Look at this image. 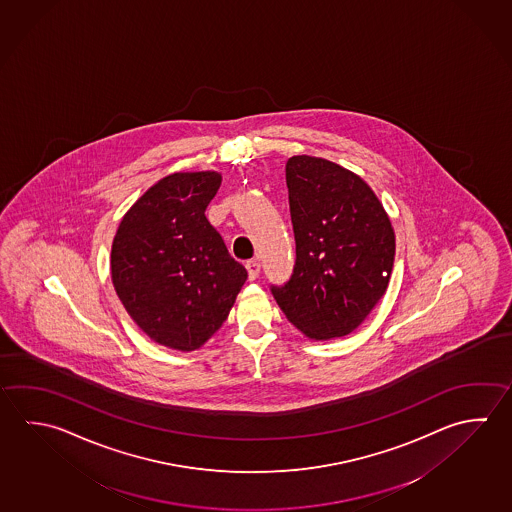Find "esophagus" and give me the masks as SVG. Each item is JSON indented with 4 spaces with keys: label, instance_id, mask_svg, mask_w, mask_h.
Segmentation results:
<instances>
[{
    "label": "esophagus",
    "instance_id": "34e87169",
    "mask_svg": "<svg viewBox=\"0 0 512 512\" xmlns=\"http://www.w3.org/2000/svg\"><path fill=\"white\" fill-rule=\"evenodd\" d=\"M247 272H249V279H256L260 276L261 265L258 260H249L245 263Z\"/></svg>",
    "mask_w": 512,
    "mask_h": 512
}]
</instances>
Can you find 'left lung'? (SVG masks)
<instances>
[{
  "instance_id": "obj_1",
  "label": "left lung",
  "mask_w": 512,
  "mask_h": 512,
  "mask_svg": "<svg viewBox=\"0 0 512 512\" xmlns=\"http://www.w3.org/2000/svg\"><path fill=\"white\" fill-rule=\"evenodd\" d=\"M285 171L296 265L272 294L308 339L352 334L390 283V216L363 178L326 158L296 155Z\"/></svg>"
}]
</instances>
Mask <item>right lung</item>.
Masks as SVG:
<instances>
[{
    "label": "right lung",
    "mask_w": 512,
    "mask_h": 512,
    "mask_svg": "<svg viewBox=\"0 0 512 512\" xmlns=\"http://www.w3.org/2000/svg\"><path fill=\"white\" fill-rule=\"evenodd\" d=\"M220 184L216 171L160 178L113 238L110 267L122 305L144 334L178 352L213 337L247 279L205 218Z\"/></svg>",
    "instance_id": "add662e5"
}]
</instances>
